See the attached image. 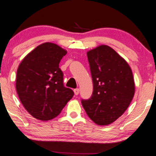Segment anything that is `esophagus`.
Wrapping results in <instances>:
<instances>
[{"mask_svg":"<svg viewBox=\"0 0 156 156\" xmlns=\"http://www.w3.org/2000/svg\"><path fill=\"white\" fill-rule=\"evenodd\" d=\"M73 91H74V93H75L76 95H78V94H79V89H78V88L74 89Z\"/></svg>","mask_w":156,"mask_h":156,"instance_id":"1","label":"esophagus"}]
</instances>
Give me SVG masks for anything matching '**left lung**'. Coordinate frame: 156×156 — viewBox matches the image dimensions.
I'll return each instance as SVG.
<instances>
[{
	"label": "left lung",
	"mask_w": 156,
	"mask_h": 156,
	"mask_svg": "<svg viewBox=\"0 0 156 156\" xmlns=\"http://www.w3.org/2000/svg\"><path fill=\"white\" fill-rule=\"evenodd\" d=\"M93 83L88 100H83L85 112L98 125L105 126L124 114L135 93L130 66L112 48L100 45L87 52Z\"/></svg>",
	"instance_id": "obj_1"
}]
</instances>
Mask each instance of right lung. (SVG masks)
Returning <instances> with one entry per match:
<instances>
[{
	"mask_svg": "<svg viewBox=\"0 0 156 156\" xmlns=\"http://www.w3.org/2000/svg\"><path fill=\"white\" fill-rule=\"evenodd\" d=\"M67 51L56 44L37 46L23 59L17 71V93L32 117L48 121L57 117L73 98V91L63 86L61 59Z\"/></svg>",
	"mask_w": 156,
	"mask_h": 156,
	"instance_id": "add662e5",
	"label": "right lung"
}]
</instances>
